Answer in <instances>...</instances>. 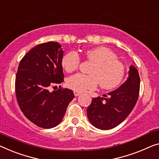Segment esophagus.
<instances>
[{
	"label": "esophagus",
	"instance_id": "1",
	"mask_svg": "<svg viewBox=\"0 0 159 159\" xmlns=\"http://www.w3.org/2000/svg\"><path fill=\"white\" fill-rule=\"evenodd\" d=\"M73 93H74V95H75V96H80V94H81V93H80V92H79V91H74L73 92Z\"/></svg>",
	"mask_w": 159,
	"mask_h": 159
}]
</instances>
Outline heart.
I'll return each mask as SVG.
<instances>
[{"label":"heart","instance_id":"obj_1","mask_svg":"<svg viewBox=\"0 0 159 159\" xmlns=\"http://www.w3.org/2000/svg\"><path fill=\"white\" fill-rule=\"evenodd\" d=\"M84 56L88 61L93 63L89 72L90 75L77 73L68 78V88L75 91L83 92L94 89L99 84L101 88L109 90L117 87L122 82L125 75L124 66L111 49L98 46L85 51ZM80 61L79 55L70 52L63 56L61 63L63 69L70 73L77 69Z\"/></svg>","mask_w":159,"mask_h":159}]
</instances>
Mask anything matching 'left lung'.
I'll use <instances>...</instances> for the list:
<instances>
[{
  "mask_svg": "<svg viewBox=\"0 0 159 159\" xmlns=\"http://www.w3.org/2000/svg\"><path fill=\"white\" fill-rule=\"evenodd\" d=\"M140 89V77L134 66L129 68V77L118 89L93 98L87 108L91 124L97 129L109 130L122 123L134 109Z\"/></svg>",
  "mask_w": 159,
  "mask_h": 159,
  "instance_id": "1",
  "label": "left lung"
}]
</instances>
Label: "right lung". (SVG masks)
Returning <instances> with one entry per match:
<instances>
[{"mask_svg":"<svg viewBox=\"0 0 159 159\" xmlns=\"http://www.w3.org/2000/svg\"><path fill=\"white\" fill-rule=\"evenodd\" d=\"M63 51L57 42L38 45L21 59L16 76V98L21 111L38 126L51 129L60 124L73 98L72 90L49 87L63 81Z\"/></svg>","mask_w":159,"mask_h":159,"instance_id":"obj_1","label":"right lung"}]
</instances>
